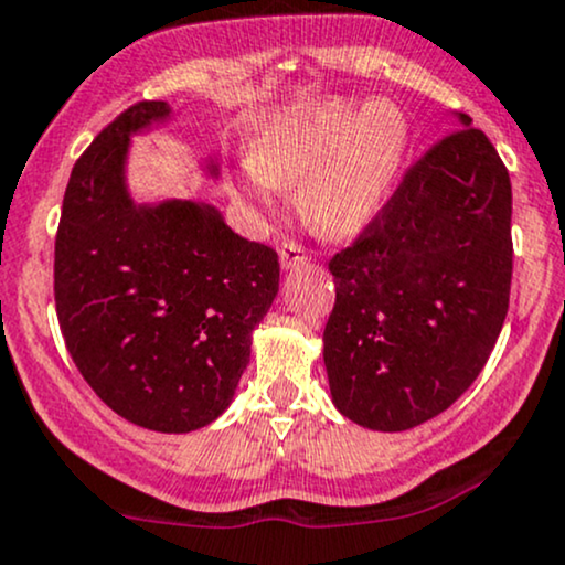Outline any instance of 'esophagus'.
I'll return each mask as SVG.
<instances>
[{
    "label": "esophagus",
    "instance_id": "1",
    "mask_svg": "<svg viewBox=\"0 0 565 565\" xmlns=\"http://www.w3.org/2000/svg\"><path fill=\"white\" fill-rule=\"evenodd\" d=\"M309 262V254L307 248H301V245L296 243H285L280 248V264L282 269H296V267H303V264Z\"/></svg>",
    "mask_w": 565,
    "mask_h": 565
}]
</instances>
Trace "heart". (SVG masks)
Wrapping results in <instances>:
<instances>
[{
	"mask_svg": "<svg viewBox=\"0 0 565 565\" xmlns=\"http://www.w3.org/2000/svg\"><path fill=\"white\" fill-rule=\"evenodd\" d=\"M409 145V124L388 99L328 97L275 116L235 169V190L267 214L301 184L298 214L324 237L360 235L386 211Z\"/></svg>",
	"mask_w": 565,
	"mask_h": 565,
	"instance_id": "b5f03b06",
	"label": "heart"
}]
</instances>
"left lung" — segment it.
<instances>
[{"label":"left lung","instance_id":"obj_1","mask_svg":"<svg viewBox=\"0 0 565 565\" xmlns=\"http://www.w3.org/2000/svg\"><path fill=\"white\" fill-rule=\"evenodd\" d=\"M460 129L407 171L381 216L330 258L322 360L335 409L407 430L460 399L508 315L513 190L483 131Z\"/></svg>","mask_w":565,"mask_h":565}]
</instances>
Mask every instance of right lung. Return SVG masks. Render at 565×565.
Returning <instances> with one entry per match:
<instances>
[{
    "instance_id": "obj_1",
    "label": "right lung",
    "mask_w": 565,
    "mask_h": 565,
    "mask_svg": "<svg viewBox=\"0 0 565 565\" xmlns=\"http://www.w3.org/2000/svg\"><path fill=\"white\" fill-rule=\"evenodd\" d=\"M163 99L105 126L73 166L55 241V303L78 373L116 415L190 434L232 404L277 290L267 245L192 198L137 201L131 137L171 121ZM205 174L218 179L216 158Z\"/></svg>"
}]
</instances>
